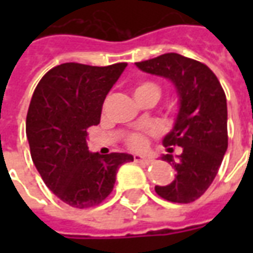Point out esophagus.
<instances>
[{"label":"esophagus","instance_id":"esophagus-1","mask_svg":"<svg viewBox=\"0 0 253 253\" xmlns=\"http://www.w3.org/2000/svg\"><path fill=\"white\" fill-rule=\"evenodd\" d=\"M134 161H135V163H139V164H143V165H150L153 160L148 159V157H145V156H141V154H135V156H134Z\"/></svg>","mask_w":253,"mask_h":253}]
</instances>
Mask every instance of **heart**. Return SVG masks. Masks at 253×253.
<instances>
[{
    "mask_svg": "<svg viewBox=\"0 0 253 253\" xmlns=\"http://www.w3.org/2000/svg\"><path fill=\"white\" fill-rule=\"evenodd\" d=\"M145 89H152V90H156L157 93L160 94V90L157 88V85H154L152 83H145L141 84L137 89H135V92H139V90H145ZM128 146L134 150H141L146 146V138L143 137L142 134H132L131 137L128 138Z\"/></svg>",
    "mask_w": 253,
    "mask_h": 253,
    "instance_id": "heart-1",
    "label": "heart"
}]
</instances>
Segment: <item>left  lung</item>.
Segmentation results:
<instances>
[{
  "label": "left lung",
  "mask_w": 253,
  "mask_h": 253,
  "mask_svg": "<svg viewBox=\"0 0 253 253\" xmlns=\"http://www.w3.org/2000/svg\"><path fill=\"white\" fill-rule=\"evenodd\" d=\"M135 65L142 72L169 80L179 103L175 126L164 137L163 145L168 152H172L170 146H180L183 152L177 159L172 154L161 157L175 168V180L154 190L167 201L191 203L210 187L228 149L225 92L205 63L176 52Z\"/></svg>",
  "instance_id": "left-lung-1"
}]
</instances>
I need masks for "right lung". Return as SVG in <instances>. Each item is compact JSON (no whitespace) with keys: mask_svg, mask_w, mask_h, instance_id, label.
Returning <instances> with one entry per match:
<instances>
[{"mask_svg":"<svg viewBox=\"0 0 253 253\" xmlns=\"http://www.w3.org/2000/svg\"><path fill=\"white\" fill-rule=\"evenodd\" d=\"M126 66L62 63L43 76L32 94L25 123L31 157L46 186L69 206L101 203L119 167L134 160L127 153H90L86 145V130L100 123L105 96Z\"/></svg>","mask_w":253,"mask_h":253,"instance_id":"right-lung-1","label":"right lung"}]
</instances>
